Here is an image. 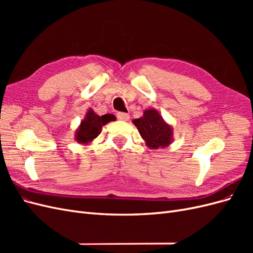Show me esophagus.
<instances>
[{"label": "esophagus", "mask_w": 253, "mask_h": 253, "mask_svg": "<svg viewBox=\"0 0 253 253\" xmlns=\"http://www.w3.org/2000/svg\"><path fill=\"white\" fill-rule=\"evenodd\" d=\"M117 118L122 121H127L129 119V115L126 113H117Z\"/></svg>", "instance_id": "obj_1"}]
</instances>
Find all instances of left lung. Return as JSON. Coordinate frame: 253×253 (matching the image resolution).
<instances>
[{
	"instance_id": "1",
	"label": "left lung",
	"mask_w": 253,
	"mask_h": 253,
	"mask_svg": "<svg viewBox=\"0 0 253 253\" xmlns=\"http://www.w3.org/2000/svg\"><path fill=\"white\" fill-rule=\"evenodd\" d=\"M133 124L147 147L152 150L167 148L173 142L172 126L168 124L155 109L144 110L142 116L134 119Z\"/></svg>"
}]
</instances>
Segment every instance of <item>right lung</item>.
<instances>
[{"label": "right lung", "instance_id": "right-lung-1", "mask_svg": "<svg viewBox=\"0 0 253 253\" xmlns=\"http://www.w3.org/2000/svg\"><path fill=\"white\" fill-rule=\"evenodd\" d=\"M115 120H116V117L113 114H105L102 116H99L93 109H88L85 117L81 120L80 126L76 129V141L80 144L87 145L101 133L103 126L109 124L110 121Z\"/></svg>", "mask_w": 253, "mask_h": 253}]
</instances>
